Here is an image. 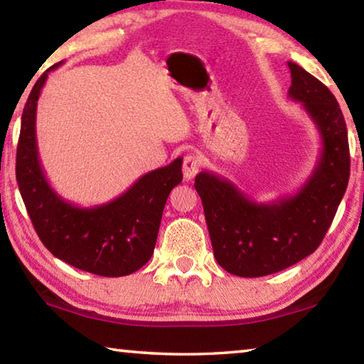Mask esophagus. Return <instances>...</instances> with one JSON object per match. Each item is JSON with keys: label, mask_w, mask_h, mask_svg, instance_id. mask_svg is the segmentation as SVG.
I'll use <instances>...</instances> for the list:
<instances>
[{"label": "esophagus", "mask_w": 364, "mask_h": 364, "mask_svg": "<svg viewBox=\"0 0 364 364\" xmlns=\"http://www.w3.org/2000/svg\"><path fill=\"white\" fill-rule=\"evenodd\" d=\"M202 167V159L197 156V154L189 152L184 156L183 159V175L186 180H193V178L199 173V170Z\"/></svg>", "instance_id": "1"}]
</instances>
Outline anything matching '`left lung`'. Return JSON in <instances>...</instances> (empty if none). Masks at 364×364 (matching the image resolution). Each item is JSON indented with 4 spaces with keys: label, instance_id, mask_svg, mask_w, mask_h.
I'll list each match as a JSON object with an SVG mask.
<instances>
[{
    "label": "left lung",
    "instance_id": "1",
    "mask_svg": "<svg viewBox=\"0 0 364 364\" xmlns=\"http://www.w3.org/2000/svg\"><path fill=\"white\" fill-rule=\"evenodd\" d=\"M289 97L315 122L321 152L297 194L258 204L231 181L202 171L194 188L204 205L213 255L241 278H260L292 267L318 249L328 232L350 176L347 125L326 85L295 63H287Z\"/></svg>",
    "mask_w": 364,
    "mask_h": 364
}]
</instances>
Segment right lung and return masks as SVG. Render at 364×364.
<instances>
[{"mask_svg": "<svg viewBox=\"0 0 364 364\" xmlns=\"http://www.w3.org/2000/svg\"><path fill=\"white\" fill-rule=\"evenodd\" d=\"M36 80L23 107L16 178L45 247L59 260L106 278L132 274L151 260L170 191L183 180L181 159L152 170L107 204L83 208L64 200L43 173L36 147V104L48 73Z\"/></svg>", "mask_w": 364, "mask_h": 364, "instance_id": "obj_1", "label": "right lung"}]
</instances>
